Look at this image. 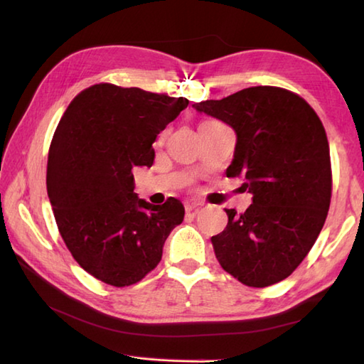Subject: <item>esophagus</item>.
<instances>
[{"instance_id":"obj_1","label":"esophagus","mask_w":364,"mask_h":364,"mask_svg":"<svg viewBox=\"0 0 364 364\" xmlns=\"http://www.w3.org/2000/svg\"><path fill=\"white\" fill-rule=\"evenodd\" d=\"M200 206H202L200 202H186L184 203V210H186V213H196Z\"/></svg>"}]
</instances>
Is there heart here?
Listing matches in <instances>:
<instances>
[{
	"instance_id": "1",
	"label": "heart",
	"mask_w": 364,
	"mask_h": 364,
	"mask_svg": "<svg viewBox=\"0 0 364 364\" xmlns=\"http://www.w3.org/2000/svg\"><path fill=\"white\" fill-rule=\"evenodd\" d=\"M202 124H220V123H219V121H215V119H206V121H203Z\"/></svg>"
}]
</instances>
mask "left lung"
<instances>
[{
    "instance_id": "8db88e82",
    "label": "left lung",
    "mask_w": 364,
    "mask_h": 364,
    "mask_svg": "<svg viewBox=\"0 0 364 364\" xmlns=\"http://www.w3.org/2000/svg\"><path fill=\"white\" fill-rule=\"evenodd\" d=\"M192 107L237 132L227 176L245 178L254 196L245 213L225 210L227 227L211 237L218 262L249 287L281 282L308 255L328 215L333 178L322 121L301 96L279 87Z\"/></svg>"
}]
</instances>
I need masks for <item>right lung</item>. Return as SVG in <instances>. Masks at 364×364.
<instances>
[{"mask_svg": "<svg viewBox=\"0 0 364 364\" xmlns=\"http://www.w3.org/2000/svg\"><path fill=\"white\" fill-rule=\"evenodd\" d=\"M186 97L97 83L70 101L47 161V192L61 238L85 272L127 287L153 272L184 219L170 197L151 205L134 192V167H151L153 141Z\"/></svg>", "mask_w": 364, "mask_h": 364, "instance_id": "right-lung-1", "label": "right lung"}]
</instances>
